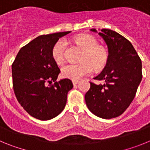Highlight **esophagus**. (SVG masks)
Returning <instances> with one entry per match:
<instances>
[{
	"instance_id": "34e87169",
	"label": "esophagus",
	"mask_w": 150,
	"mask_h": 150,
	"mask_svg": "<svg viewBox=\"0 0 150 150\" xmlns=\"http://www.w3.org/2000/svg\"><path fill=\"white\" fill-rule=\"evenodd\" d=\"M72 83H73V85H74V86H76V85L79 83V81H78V80H73Z\"/></svg>"
}]
</instances>
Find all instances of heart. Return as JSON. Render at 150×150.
Returning a JSON list of instances; mask_svg holds the SVG:
<instances>
[{"instance_id": "b5f03b06", "label": "heart", "mask_w": 150, "mask_h": 150, "mask_svg": "<svg viewBox=\"0 0 150 150\" xmlns=\"http://www.w3.org/2000/svg\"><path fill=\"white\" fill-rule=\"evenodd\" d=\"M74 43L83 50L80 63L66 64L62 68V76L66 79L77 80L91 73V67L95 71L104 68L109 59V52L104 46L98 44L95 37L90 34H82L74 38ZM66 43L63 40H59L52 48V57L57 64H61L64 59Z\"/></svg>"}]
</instances>
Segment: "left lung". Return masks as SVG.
<instances>
[{
    "label": "left lung",
    "mask_w": 150,
    "mask_h": 150,
    "mask_svg": "<svg viewBox=\"0 0 150 150\" xmlns=\"http://www.w3.org/2000/svg\"><path fill=\"white\" fill-rule=\"evenodd\" d=\"M91 30L97 32L96 29ZM98 34L108 46L109 59L94 79L104 83L90 82L85 100L95 116L112 119L122 114L134 98L142 79V63L131 42L121 34L110 29H102Z\"/></svg>",
    "instance_id": "left-lung-1"
}]
</instances>
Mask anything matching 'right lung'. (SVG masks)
<instances>
[{
    "label": "right lung",
    "instance_id": "add662e5",
    "mask_svg": "<svg viewBox=\"0 0 150 150\" xmlns=\"http://www.w3.org/2000/svg\"><path fill=\"white\" fill-rule=\"evenodd\" d=\"M71 31L41 35L21 48L12 64L14 93L26 112L40 120L57 116L67 103L71 79L57 82L60 69L52 57L59 38ZM52 81H55L51 85Z\"/></svg>",
    "mask_w": 150,
    "mask_h": 150
}]
</instances>
